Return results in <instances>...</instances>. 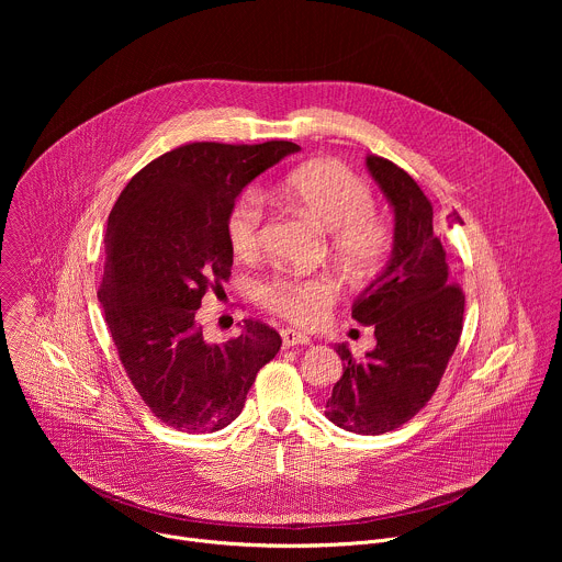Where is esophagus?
<instances>
[{
  "label": "esophagus",
  "instance_id": "34e87169",
  "mask_svg": "<svg viewBox=\"0 0 562 562\" xmlns=\"http://www.w3.org/2000/svg\"><path fill=\"white\" fill-rule=\"evenodd\" d=\"M311 340L304 336V334H300V331H295V329H282V345H284V349H291V347H300V345H308Z\"/></svg>",
  "mask_w": 562,
  "mask_h": 562
}]
</instances>
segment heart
<instances>
[{"label": "heart", "mask_w": 562, "mask_h": 562, "mask_svg": "<svg viewBox=\"0 0 562 562\" xmlns=\"http://www.w3.org/2000/svg\"><path fill=\"white\" fill-rule=\"evenodd\" d=\"M284 198L331 231V249L349 267L373 269L391 247V228L371 204L369 184L334 159H317L291 171L282 184ZM265 202L258 191L239 193L226 213V239L233 254L254 260L262 251ZM340 297V284L325 273H280L262 291V304L300 327H315Z\"/></svg>", "instance_id": "obj_1"}]
</instances>
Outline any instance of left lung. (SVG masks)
<instances>
[{
  "label": "left lung",
  "mask_w": 562,
  "mask_h": 562,
  "mask_svg": "<svg viewBox=\"0 0 562 562\" xmlns=\"http://www.w3.org/2000/svg\"><path fill=\"white\" fill-rule=\"evenodd\" d=\"M367 169L393 206V249L351 306L375 329V349L356 360L347 345L336 347L345 367L325 414L347 431L378 436L409 423L436 393L462 334L464 293L449 278L434 206L416 180L378 155H367Z\"/></svg>",
  "instance_id": "obj_1"
}]
</instances>
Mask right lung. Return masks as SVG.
I'll list each match as a JSON object with an SVG mask.
<instances>
[{
  "label": "right lung",
  "instance_id": "1",
  "mask_svg": "<svg viewBox=\"0 0 562 562\" xmlns=\"http://www.w3.org/2000/svg\"><path fill=\"white\" fill-rule=\"evenodd\" d=\"M297 150L284 139L178 146L135 173L109 215L98 297L126 375L167 427L204 434L231 425L280 351V334L251 317L237 338L206 342L198 308L231 276L224 224L233 200Z\"/></svg>",
  "mask_w": 562,
  "mask_h": 562
}]
</instances>
